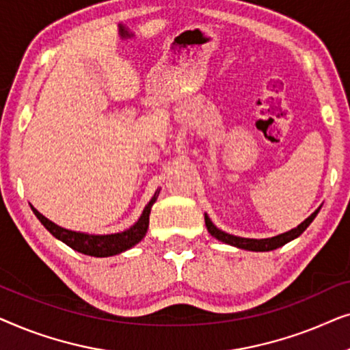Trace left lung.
I'll use <instances>...</instances> for the list:
<instances>
[{
  "label": "left lung",
  "instance_id": "left-lung-1",
  "mask_svg": "<svg viewBox=\"0 0 350 350\" xmlns=\"http://www.w3.org/2000/svg\"><path fill=\"white\" fill-rule=\"evenodd\" d=\"M320 207L315 210V212L310 215L304 219L303 223L298 224L295 229H291L288 232H284V234H279V236L275 237H269V239H245V237H237V236H232V234H228L221 231V229H218L215 224L210 221V218L205 215V226H207L208 232L212 234L215 239H218V241H221L224 243H229V245H234L237 248H243V250H250V252H271V250H275V248H279L282 245H285V243H288L290 241H293V239L299 237L301 234H303L306 229L310 223L314 221V218L317 217Z\"/></svg>",
  "mask_w": 350,
  "mask_h": 350
}]
</instances>
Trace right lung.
Instances as JSON below:
<instances>
[{"label": "right lung", "instance_id": "obj_1", "mask_svg": "<svg viewBox=\"0 0 350 350\" xmlns=\"http://www.w3.org/2000/svg\"><path fill=\"white\" fill-rule=\"evenodd\" d=\"M157 196H159V191H156L150 202H148L145 210H143L142 217L138 218V221L133 224V226H131L122 232L103 234V236L76 232V231H70V229L60 228L57 226L55 223H52L51 219H47L44 215L38 212L35 207L31 208H33V213L36 215V218L44 224V228L55 239H59V241L66 243V245L73 248V250L84 253V255L105 258V256H113V255H118V253L129 250V248L137 245V243L145 237V234L148 231V224H150L151 207L152 204L156 202Z\"/></svg>", "mask_w": 350, "mask_h": 350}]
</instances>
